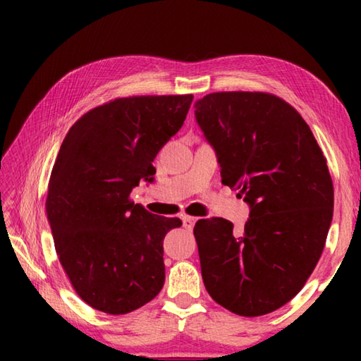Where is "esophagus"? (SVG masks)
Segmentation results:
<instances>
[{
	"label": "esophagus",
	"instance_id": "esophagus-1",
	"mask_svg": "<svg viewBox=\"0 0 361 361\" xmlns=\"http://www.w3.org/2000/svg\"><path fill=\"white\" fill-rule=\"evenodd\" d=\"M181 221H183V226H185L186 229H192L195 221H197V218L188 216V215H181Z\"/></svg>",
	"mask_w": 361,
	"mask_h": 361
}]
</instances>
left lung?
<instances>
[{
    "instance_id": "1",
    "label": "left lung",
    "mask_w": 361,
    "mask_h": 361,
    "mask_svg": "<svg viewBox=\"0 0 361 361\" xmlns=\"http://www.w3.org/2000/svg\"><path fill=\"white\" fill-rule=\"evenodd\" d=\"M194 108L223 185L250 207L242 234L223 218L195 223L205 288L237 315L274 312L301 291L325 247L334 205L326 159L279 97L215 92Z\"/></svg>"
}]
</instances>
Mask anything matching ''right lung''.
Here are the masks:
<instances>
[{
  "label": "right lung",
  "mask_w": 361,
  "mask_h": 361,
  "mask_svg": "<svg viewBox=\"0 0 361 361\" xmlns=\"http://www.w3.org/2000/svg\"><path fill=\"white\" fill-rule=\"evenodd\" d=\"M192 95L116 99L73 124L54 164L46 200L54 245L73 288L90 307L121 315L166 282L164 237L181 219L133 204L140 180L181 129Z\"/></svg>",
  "instance_id": "obj_1"
}]
</instances>
